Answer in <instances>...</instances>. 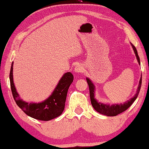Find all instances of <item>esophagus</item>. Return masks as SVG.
<instances>
[{
	"label": "esophagus",
	"mask_w": 149,
	"mask_h": 149,
	"mask_svg": "<svg viewBox=\"0 0 149 149\" xmlns=\"http://www.w3.org/2000/svg\"><path fill=\"white\" fill-rule=\"evenodd\" d=\"M84 70V68H83V66L82 65H80V64H78V65H76V67H75V71H76V73H82V71H83Z\"/></svg>",
	"instance_id": "1"
}]
</instances>
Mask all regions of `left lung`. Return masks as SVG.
Wrapping results in <instances>:
<instances>
[{
  "mask_svg": "<svg viewBox=\"0 0 149 149\" xmlns=\"http://www.w3.org/2000/svg\"><path fill=\"white\" fill-rule=\"evenodd\" d=\"M132 48H133L134 52H135L136 57H137V61L140 64V60H139V55L137 54V51L135 46H133L132 44ZM87 82L88 83L89 88V95H90V99H91V103H92V106L95 109V110L97 111L98 112H99L100 114H103V115H106L108 116H116L117 114H121V112L126 111L128 107H130V105L134 103V101H135L136 98H137L138 95H139V91H140L141 86V78L140 80H139V86H138V88L137 90V93H136L135 96L133 98H132L131 99L129 100L126 103L123 104H119V105H105V104L98 103L97 101L94 98V85H93L92 82L91 81L89 78H87Z\"/></svg>",
  "mask_w": 149,
  "mask_h": 149,
  "instance_id": "1",
  "label": "left lung"
}]
</instances>
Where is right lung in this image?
Returning <instances> with one entry per match:
<instances>
[{
  "mask_svg": "<svg viewBox=\"0 0 149 149\" xmlns=\"http://www.w3.org/2000/svg\"><path fill=\"white\" fill-rule=\"evenodd\" d=\"M12 71L13 62L12 63L10 73L12 96L17 105L27 115L41 121H49L61 115L64 109L68 89L73 80L72 73L67 72L64 74L54 92L46 101L39 103H28L23 101L17 92L14 85Z\"/></svg>",
  "mask_w": 149,
  "mask_h": 149,
  "instance_id": "obj_1",
  "label": "right lung"
}]
</instances>
